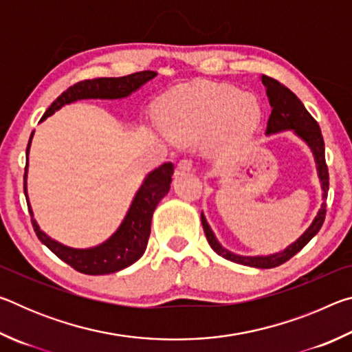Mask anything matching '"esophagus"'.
Instances as JSON below:
<instances>
[{
	"mask_svg": "<svg viewBox=\"0 0 352 352\" xmlns=\"http://www.w3.org/2000/svg\"><path fill=\"white\" fill-rule=\"evenodd\" d=\"M192 169V162H190V160H188V158H183L180 163L177 164V174H180V172H186V170H190Z\"/></svg>",
	"mask_w": 352,
	"mask_h": 352,
	"instance_id": "34e87169",
	"label": "esophagus"
}]
</instances>
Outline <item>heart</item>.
I'll use <instances>...</instances> for the list:
<instances>
[{
    "instance_id": "heart-1",
    "label": "heart",
    "mask_w": 352,
    "mask_h": 352,
    "mask_svg": "<svg viewBox=\"0 0 352 352\" xmlns=\"http://www.w3.org/2000/svg\"><path fill=\"white\" fill-rule=\"evenodd\" d=\"M166 133L190 142L212 130V147L219 153L241 146L261 121V107L252 94L226 83L194 82L178 88L162 109Z\"/></svg>"
}]
</instances>
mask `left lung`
Instances as JSON below:
<instances>
[{
	"label": "left lung",
	"mask_w": 352,
	"mask_h": 352,
	"mask_svg": "<svg viewBox=\"0 0 352 352\" xmlns=\"http://www.w3.org/2000/svg\"><path fill=\"white\" fill-rule=\"evenodd\" d=\"M261 79L267 88V96H269L272 105V113L269 122H267V135L283 132V130H294L302 141L307 142V146L311 147L315 157V163H317L321 189H323V204H321L318 214L315 216L311 226L301 234V237H298V241H295L285 250H283L281 253H275L270 256H239L231 253L217 242L216 236H214L212 230L206 222L204 212H201V225H204L208 243H210L211 248L219 256H222V258L228 261H233L236 264L256 267V269H273V267H278L284 264V262H287L292 256H295L300 252V250L320 231L326 217V199L327 190H329V172H327V164L324 158V141L318 122L315 121L311 113L305 109L301 100L298 99L287 87H284L281 82L272 79L269 76H262Z\"/></svg>",
	"instance_id": "left-lung-1"
}]
</instances>
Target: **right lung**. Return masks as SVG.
<instances>
[{
  "label": "right lung",
  "mask_w": 352,
  "mask_h": 352,
  "mask_svg": "<svg viewBox=\"0 0 352 352\" xmlns=\"http://www.w3.org/2000/svg\"><path fill=\"white\" fill-rule=\"evenodd\" d=\"M157 76L155 71H140L122 77H99V79L82 80L69 87L67 91H63L50 109L41 116L40 122L45 121L47 116L62 109L65 104H71L79 99H121L127 98L129 94L138 90L141 85H144L147 80L153 79ZM34 135V132H32ZM31 135V140H32ZM26 153H29V146ZM172 174H174V164L164 163L152 170L144 178V183L136 192L132 205L129 208L127 216L124 217L122 223L116 230L110 239L93 248H69L62 243L51 239L40 230L34 219V214L29 205L28 192H26V175L28 164L25 168V195L28 201L29 212H31V222L34 226L35 234H37L41 243L51 250L57 258L73 267L74 270L85 273V275H107V273H115L126 267L132 265L138 261L142 253L146 252L148 236H151V222L157 205L160 204L166 194L170 189Z\"/></svg>",
  "instance_id": "1"
}]
</instances>
